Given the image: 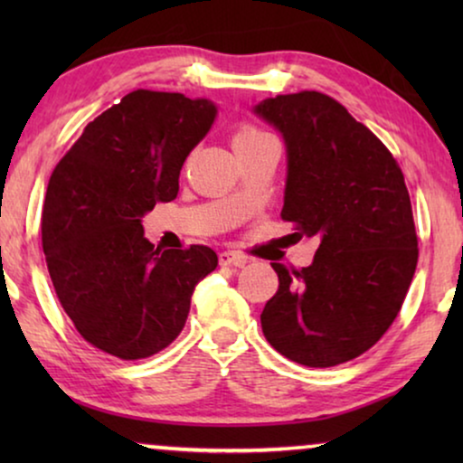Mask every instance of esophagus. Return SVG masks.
<instances>
[{"instance_id": "obj_1", "label": "esophagus", "mask_w": 463, "mask_h": 463, "mask_svg": "<svg viewBox=\"0 0 463 463\" xmlns=\"http://www.w3.org/2000/svg\"><path fill=\"white\" fill-rule=\"evenodd\" d=\"M219 263L221 265H236V268H244L249 263V257L236 250H223L219 252Z\"/></svg>"}]
</instances>
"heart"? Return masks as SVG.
I'll list each match as a JSON object with an SVG mask.
<instances>
[{
	"label": "heart",
	"mask_w": 463,
	"mask_h": 463,
	"mask_svg": "<svg viewBox=\"0 0 463 463\" xmlns=\"http://www.w3.org/2000/svg\"><path fill=\"white\" fill-rule=\"evenodd\" d=\"M265 137H269L268 132L259 130L257 126H252V124H246V122H244V124L236 126V130H233V135H232V145H233V149L240 151L242 147H246V145H252V143L261 141V138H265Z\"/></svg>",
	"instance_id": "b5f03b06"
}]
</instances>
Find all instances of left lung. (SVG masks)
Segmentation results:
<instances>
[{
	"label": "left lung",
	"mask_w": 463,
	"mask_h": 463,
	"mask_svg": "<svg viewBox=\"0 0 463 463\" xmlns=\"http://www.w3.org/2000/svg\"><path fill=\"white\" fill-rule=\"evenodd\" d=\"M255 113L287 143L282 219L320 242L307 268L271 263L280 284L263 307V335L293 363H347L383 337L413 280L420 250L402 170L322 92L278 94Z\"/></svg>",
	"instance_id": "8db88e82"
}]
</instances>
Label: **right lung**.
<instances>
[{"label":"right lung","mask_w":463,"mask_h":463,"mask_svg":"<svg viewBox=\"0 0 463 463\" xmlns=\"http://www.w3.org/2000/svg\"><path fill=\"white\" fill-rule=\"evenodd\" d=\"M217 107L135 90L94 118L50 176L42 246L73 326L122 360L149 358L185 326L195 284L217 268L204 244L154 249L141 219L179 194L183 162Z\"/></svg>","instance_id":"obj_1"}]
</instances>
